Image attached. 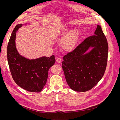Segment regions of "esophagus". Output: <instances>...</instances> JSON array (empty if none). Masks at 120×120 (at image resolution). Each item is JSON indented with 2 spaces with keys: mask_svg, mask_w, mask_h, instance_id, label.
I'll return each instance as SVG.
<instances>
[{
  "mask_svg": "<svg viewBox=\"0 0 120 120\" xmlns=\"http://www.w3.org/2000/svg\"><path fill=\"white\" fill-rule=\"evenodd\" d=\"M56 61H57V62H58V63H60L61 62V58H57L56 59Z\"/></svg>",
  "mask_w": 120,
  "mask_h": 120,
  "instance_id": "1",
  "label": "esophagus"
}]
</instances>
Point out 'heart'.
<instances>
[{"instance_id": "1", "label": "heart", "mask_w": 120, "mask_h": 120, "mask_svg": "<svg viewBox=\"0 0 120 120\" xmlns=\"http://www.w3.org/2000/svg\"><path fill=\"white\" fill-rule=\"evenodd\" d=\"M78 34V33L76 30L72 31L71 33L63 41L62 47L66 50L72 49L76 44Z\"/></svg>"}]
</instances>
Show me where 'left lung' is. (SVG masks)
Wrapping results in <instances>:
<instances>
[{
  "label": "left lung",
  "instance_id": "8db88e82",
  "mask_svg": "<svg viewBox=\"0 0 120 120\" xmlns=\"http://www.w3.org/2000/svg\"><path fill=\"white\" fill-rule=\"evenodd\" d=\"M90 47L93 49L85 52ZM109 46L102 28L98 25L94 35L86 38L72 52L63 57L62 68L71 89L90 90L104 76L108 61Z\"/></svg>",
  "mask_w": 120,
  "mask_h": 120
}]
</instances>
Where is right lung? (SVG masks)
I'll return each mask as SVG.
<instances>
[{"label": "right lung", "instance_id": "obj_1", "mask_svg": "<svg viewBox=\"0 0 120 120\" xmlns=\"http://www.w3.org/2000/svg\"><path fill=\"white\" fill-rule=\"evenodd\" d=\"M17 25L11 33L7 46V59L11 76L15 83L24 90L39 92L45 86L49 68L55 62L52 55L30 60L20 55L15 47L16 32L22 26Z\"/></svg>", "mask_w": 120, "mask_h": 120}]
</instances>
